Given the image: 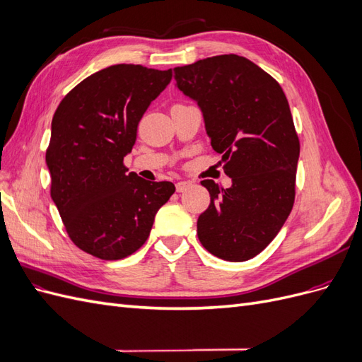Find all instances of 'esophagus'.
Instances as JSON below:
<instances>
[{"label":"esophagus","instance_id":"esophagus-1","mask_svg":"<svg viewBox=\"0 0 362 362\" xmlns=\"http://www.w3.org/2000/svg\"><path fill=\"white\" fill-rule=\"evenodd\" d=\"M189 187H192V182H190V181H178V182H177V192H178V193L185 192Z\"/></svg>","mask_w":362,"mask_h":362}]
</instances>
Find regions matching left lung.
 Wrapping results in <instances>:
<instances>
[{"label": "left lung", "instance_id": "left-lung-1", "mask_svg": "<svg viewBox=\"0 0 362 362\" xmlns=\"http://www.w3.org/2000/svg\"><path fill=\"white\" fill-rule=\"evenodd\" d=\"M177 87L198 103L211 146L233 180L201 184L211 202L198 218L202 246L246 261L264 250L294 204L299 137L279 83L250 60L223 54L175 68Z\"/></svg>", "mask_w": 362, "mask_h": 362}]
</instances>
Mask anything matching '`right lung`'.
Returning <instances> with one entry per match:
<instances>
[{
  "label": "right lung",
  "instance_id": "right-lung-1",
  "mask_svg": "<svg viewBox=\"0 0 362 362\" xmlns=\"http://www.w3.org/2000/svg\"><path fill=\"white\" fill-rule=\"evenodd\" d=\"M172 69L115 64L63 98L51 124V198L74 245L96 258L122 259L144 246L175 185L129 172L137 125L166 89Z\"/></svg>",
  "mask_w": 362,
  "mask_h": 362
}]
</instances>
